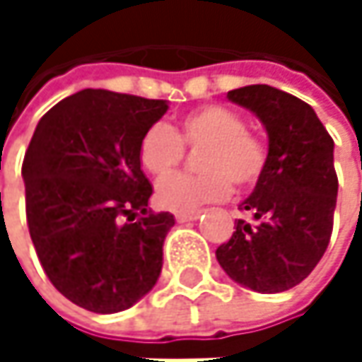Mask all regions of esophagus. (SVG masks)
Segmentation results:
<instances>
[{"mask_svg":"<svg viewBox=\"0 0 362 362\" xmlns=\"http://www.w3.org/2000/svg\"><path fill=\"white\" fill-rule=\"evenodd\" d=\"M199 216H201V209H199V211H178V214H176V220L182 224V222H192V220H197Z\"/></svg>","mask_w":362,"mask_h":362,"instance_id":"esophagus-1","label":"esophagus"}]
</instances>
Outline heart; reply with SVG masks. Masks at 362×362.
I'll use <instances>...</instances> for the list:
<instances>
[{"mask_svg":"<svg viewBox=\"0 0 362 362\" xmlns=\"http://www.w3.org/2000/svg\"><path fill=\"white\" fill-rule=\"evenodd\" d=\"M201 148L194 179L169 177L183 158V146ZM138 159L146 174L161 182L157 203L170 211H194L205 203L222 201L237 190H250L266 172L268 144L250 129L237 110L207 105L190 110L172 129L163 123L151 125L138 144Z\"/></svg>","mask_w":362,"mask_h":362,"instance_id":"1","label":"heart"}]
</instances>
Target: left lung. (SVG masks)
<instances>
[{
  "instance_id": "1",
  "label": "left lung",
  "mask_w": 362,
  "mask_h": 362,
  "mask_svg": "<svg viewBox=\"0 0 362 362\" xmlns=\"http://www.w3.org/2000/svg\"><path fill=\"white\" fill-rule=\"evenodd\" d=\"M228 100L250 109L268 134V165L241 203L252 220L216 250L224 272L259 293L302 283L323 257L337 199L333 138L304 100L270 88L245 86Z\"/></svg>"
}]
</instances>
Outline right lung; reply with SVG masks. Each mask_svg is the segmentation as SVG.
Here are the masks:
<instances>
[{
    "label": "right lung",
    "mask_w": 362,
    "mask_h": 362,
    "mask_svg": "<svg viewBox=\"0 0 362 362\" xmlns=\"http://www.w3.org/2000/svg\"><path fill=\"white\" fill-rule=\"evenodd\" d=\"M168 110L109 90H81L37 123L25 155L27 224L52 285L73 304L112 315L157 283L170 211L148 209L153 186L138 144Z\"/></svg>",
    "instance_id": "1"
}]
</instances>
